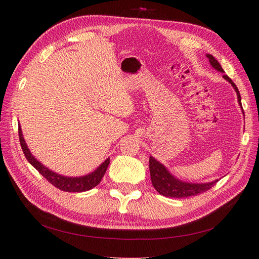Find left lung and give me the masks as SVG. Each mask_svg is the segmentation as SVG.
Returning a JSON list of instances; mask_svg holds the SVG:
<instances>
[{
	"label": "left lung",
	"mask_w": 259,
	"mask_h": 259,
	"mask_svg": "<svg viewBox=\"0 0 259 259\" xmlns=\"http://www.w3.org/2000/svg\"><path fill=\"white\" fill-rule=\"evenodd\" d=\"M206 56L209 59L211 66H213L216 70H218V71L224 72L222 66L219 65V62L211 56V55L207 54ZM224 77L227 81L230 82L231 85L234 88V90H236L238 100L241 105V95L237 85L232 82V80L228 75L224 74ZM149 169H150L151 183L154 187V189L160 194L167 198L183 199L188 197H194V195L209 190L210 188L214 185H216L217 183V180L208 184H189V183L180 182V180L176 179L173 175L169 174L168 170L164 167V165H162L160 162L156 161L154 158H152V156H150V159H149Z\"/></svg>",
	"instance_id": "1"
}]
</instances>
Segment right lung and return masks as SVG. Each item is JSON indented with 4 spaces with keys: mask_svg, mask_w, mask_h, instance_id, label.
Returning <instances> with one entry per match:
<instances>
[{
    "mask_svg": "<svg viewBox=\"0 0 259 259\" xmlns=\"http://www.w3.org/2000/svg\"><path fill=\"white\" fill-rule=\"evenodd\" d=\"M18 135H19V142H20L22 152L25 154L29 163L35 169H37L38 173H40L46 180H49L53 186L58 188V189L62 191L83 192V191L91 190L92 188L96 187L100 183L101 178L104 177L106 170L108 168L109 163H110V160L107 159L95 171H93L92 174H89L83 177H66L62 175H58L56 173H54V171H52L51 169H49L48 167H45L43 164H41L32 154H31L30 150L27 147V144L25 143V139L22 137L20 125L18 126Z\"/></svg>",
    "mask_w": 259,
    "mask_h": 259,
    "instance_id": "add662e5",
    "label": "right lung"
}]
</instances>
